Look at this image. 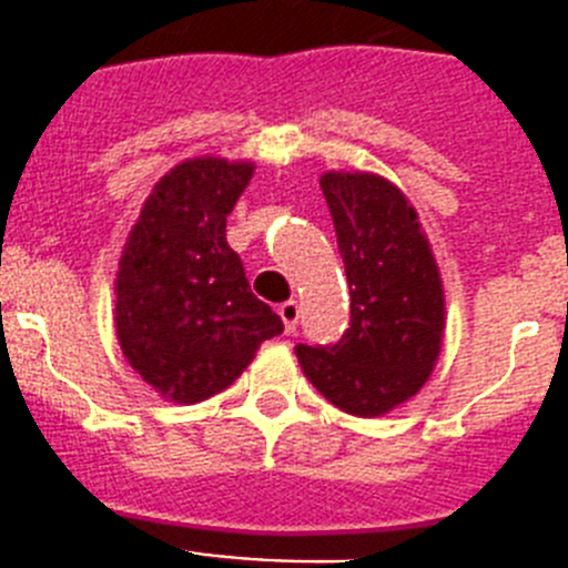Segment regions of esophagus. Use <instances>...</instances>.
<instances>
[{"instance_id":"esophagus-1","label":"esophagus","mask_w":568,"mask_h":568,"mask_svg":"<svg viewBox=\"0 0 568 568\" xmlns=\"http://www.w3.org/2000/svg\"><path fill=\"white\" fill-rule=\"evenodd\" d=\"M298 301H284L278 307V315L281 321H284V333H295V327H298Z\"/></svg>"}]
</instances>
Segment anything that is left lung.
<instances>
[{"label": "left lung", "mask_w": 568, "mask_h": 568, "mask_svg": "<svg viewBox=\"0 0 568 568\" xmlns=\"http://www.w3.org/2000/svg\"><path fill=\"white\" fill-rule=\"evenodd\" d=\"M349 287V327L333 346H295L310 384L333 406L378 418L418 395L438 364L446 298L418 213L378 173L321 175Z\"/></svg>", "instance_id": "8db88e82"}]
</instances>
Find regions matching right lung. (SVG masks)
<instances>
[{"label": "right lung", "instance_id": "obj_1", "mask_svg": "<svg viewBox=\"0 0 568 568\" xmlns=\"http://www.w3.org/2000/svg\"><path fill=\"white\" fill-rule=\"evenodd\" d=\"M253 162L199 155L155 182L115 273V335L162 398L199 404L239 378L255 349L284 333L227 244V215Z\"/></svg>", "mask_w": 568, "mask_h": 568}]
</instances>
